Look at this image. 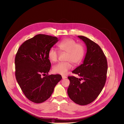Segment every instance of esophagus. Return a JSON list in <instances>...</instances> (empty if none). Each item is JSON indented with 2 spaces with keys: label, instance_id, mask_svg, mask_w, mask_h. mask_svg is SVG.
<instances>
[{
  "label": "esophagus",
  "instance_id": "34e87169",
  "mask_svg": "<svg viewBox=\"0 0 124 124\" xmlns=\"http://www.w3.org/2000/svg\"><path fill=\"white\" fill-rule=\"evenodd\" d=\"M62 78L63 79H65V78H67V77L65 76H64V75H62Z\"/></svg>",
  "mask_w": 124,
  "mask_h": 124
}]
</instances>
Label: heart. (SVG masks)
<instances>
[{
    "instance_id": "b5f03b06",
    "label": "heart",
    "mask_w": 124,
    "mask_h": 124,
    "mask_svg": "<svg viewBox=\"0 0 124 124\" xmlns=\"http://www.w3.org/2000/svg\"><path fill=\"white\" fill-rule=\"evenodd\" d=\"M58 47L61 53H67L65 57L67 62H59L54 65L53 71L55 73L65 75L72 68L71 63L74 65H77L82 61L85 54V49L83 45L78 43L75 40L71 38H66L61 41ZM60 52L55 48L51 47L48 53L49 60L52 62H56Z\"/></svg>"
}]
</instances>
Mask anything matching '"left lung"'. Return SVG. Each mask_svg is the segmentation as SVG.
<instances>
[{"instance_id": "left-lung-1", "label": "left lung", "mask_w": 124, "mask_h": 124, "mask_svg": "<svg viewBox=\"0 0 124 124\" xmlns=\"http://www.w3.org/2000/svg\"><path fill=\"white\" fill-rule=\"evenodd\" d=\"M85 43L87 53L83 64L72 71L81 78L68 76V94L75 103L85 106L94 101L104 88L106 80L107 62L100 47L86 37L78 36Z\"/></svg>"}]
</instances>
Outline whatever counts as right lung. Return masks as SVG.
Here are the masks:
<instances>
[{
  "mask_svg": "<svg viewBox=\"0 0 124 124\" xmlns=\"http://www.w3.org/2000/svg\"><path fill=\"white\" fill-rule=\"evenodd\" d=\"M58 40L56 37L38 34L24 42L16 53L17 81L25 96L35 103H42L49 98L62 78L60 74H48L51 66L48 53Z\"/></svg>",
  "mask_w": 124,
  "mask_h": 124,
  "instance_id": "right-lung-1",
  "label": "right lung"
}]
</instances>
